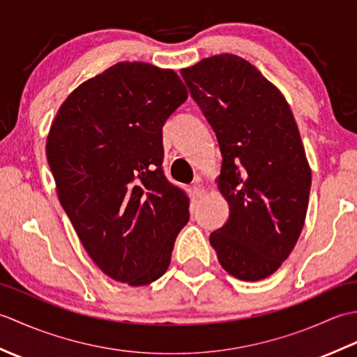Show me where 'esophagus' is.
I'll use <instances>...</instances> for the list:
<instances>
[{"label": "esophagus", "instance_id": "1", "mask_svg": "<svg viewBox=\"0 0 357 357\" xmlns=\"http://www.w3.org/2000/svg\"><path fill=\"white\" fill-rule=\"evenodd\" d=\"M193 193H195V196L196 198H201V196H204L207 193V187L204 185V183H202V179L198 176L196 178V181H195V184H193Z\"/></svg>", "mask_w": 357, "mask_h": 357}]
</instances>
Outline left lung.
Returning a JSON list of instances; mask_svg holds the SVG:
<instances>
[{
    "mask_svg": "<svg viewBox=\"0 0 357 357\" xmlns=\"http://www.w3.org/2000/svg\"><path fill=\"white\" fill-rule=\"evenodd\" d=\"M181 73L222 153L216 183L230 216L210 244L231 276L268 278L301 236L312 187L290 105L253 64L231 53L204 58Z\"/></svg>",
    "mask_w": 357,
    "mask_h": 357,
    "instance_id": "1",
    "label": "left lung"
}]
</instances>
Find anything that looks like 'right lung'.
Wrapping results in <instances>:
<instances>
[{
	"mask_svg": "<svg viewBox=\"0 0 357 357\" xmlns=\"http://www.w3.org/2000/svg\"><path fill=\"white\" fill-rule=\"evenodd\" d=\"M187 96L174 70L123 61L79 84L52 121L45 155L58 199L118 282L161 278L190 218L185 193L162 172V126Z\"/></svg>",
	"mask_w": 357,
	"mask_h": 357,
	"instance_id": "obj_1",
	"label": "right lung"
}]
</instances>
